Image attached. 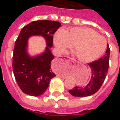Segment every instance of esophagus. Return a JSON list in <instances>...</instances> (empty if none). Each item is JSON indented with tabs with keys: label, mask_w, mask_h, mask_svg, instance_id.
I'll list each match as a JSON object with an SVG mask.
<instances>
[{
	"label": "esophagus",
	"mask_w": 120,
	"mask_h": 120,
	"mask_svg": "<svg viewBox=\"0 0 120 120\" xmlns=\"http://www.w3.org/2000/svg\"><path fill=\"white\" fill-rule=\"evenodd\" d=\"M63 58L65 61H67V60H71V61H73V60H75V59H73V58H70V57H67V56H65Z\"/></svg>",
	"instance_id": "34e87169"
}]
</instances>
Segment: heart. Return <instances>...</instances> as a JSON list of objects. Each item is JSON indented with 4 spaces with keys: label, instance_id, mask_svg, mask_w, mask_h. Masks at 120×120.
Instances as JSON below:
<instances>
[{
    "label": "heart",
    "instance_id": "b5f03b06",
    "mask_svg": "<svg viewBox=\"0 0 120 120\" xmlns=\"http://www.w3.org/2000/svg\"><path fill=\"white\" fill-rule=\"evenodd\" d=\"M55 45L64 52L75 45L77 58L82 62H91L103 54L106 48L105 38L91 29L75 27L67 30L59 29L53 37Z\"/></svg>",
    "mask_w": 120,
    "mask_h": 120
}]
</instances>
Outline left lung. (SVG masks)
<instances>
[{"label": "left lung", "mask_w": 120, "mask_h": 120, "mask_svg": "<svg viewBox=\"0 0 120 120\" xmlns=\"http://www.w3.org/2000/svg\"><path fill=\"white\" fill-rule=\"evenodd\" d=\"M110 49L109 44L103 56L88 64L91 70V77L89 83L83 86H75L68 91L70 94L75 97H83L91 96L98 91L106 77L109 65Z\"/></svg>", "instance_id": "left-lung-1"}]
</instances>
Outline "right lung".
Wrapping results in <instances>:
<instances>
[{
	"mask_svg": "<svg viewBox=\"0 0 120 120\" xmlns=\"http://www.w3.org/2000/svg\"><path fill=\"white\" fill-rule=\"evenodd\" d=\"M61 26L58 22L44 20L34 21L21 30L15 43L12 68L17 83L24 94L41 96L47 89L51 79L56 76L51 69L54 56L50 48L53 46V34ZM36 35L44 37L48 46L43 54L31 57L27 52V40Z\"/></svg>",
	"mask_w": 120,
	"mask_h": 120,
	"instance_id": "right-lung-1",
	"label": "right lung"
}]
</instances>
